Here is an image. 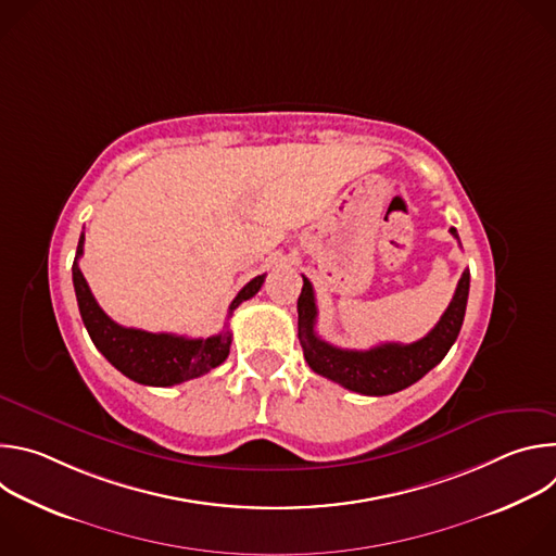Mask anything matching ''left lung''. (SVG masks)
<instances>
[{
	"mask_svg": "<svg viewBox=\"0 0 556 556\" xmlns=\"http://www.w3.org/2000/svg\"><path fill=\"white\" fill-rule=\"evenodd\" d=\"M451 235L459 240L455 228H451ZM468 286L470 273L464 270L442 319L425 339L409 345L382 343L371 350H341L314 332L316 301L312 283L303 277V288L296 301L299 343L303 348V356L312 371L343 384L350 391L365 395H389L401 391L433 369L455 343L464 321Z\"/></svg>",
	"mask_w": 556,
	"mask_h": 556,
	"instance_id": "obj_1",
	"label": "left lung"
}]
</instances>
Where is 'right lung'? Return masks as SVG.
Returning <instances> with one entry per match:
<instances>
[{
    "mask_svg": "<svg viewBox=\"0 0 556 556\" xmlns=\"http://www.w3.org/2000/svg\"><path fill=\"white\" fill-rule=\"evenodd\" d=\"M86 235L81 232L72 264V283L78 301V312L86 324V330L97 350L127 378L149 387H172L185 380L204 376L213 367L222 365L230 352V332H219L208 339H187L176 334H153L144 330L123 328L101 309L97 303L81 268L78 257L84 255ZM266 275L251 279L228 305L230 319L232 309L242 301L255 296Z\"/></svg>",
    "mask_w": 556,
    "mask_h": 556,
    "instance_id": "obj_1",
    "label": "right lung"
}]
</instances>
